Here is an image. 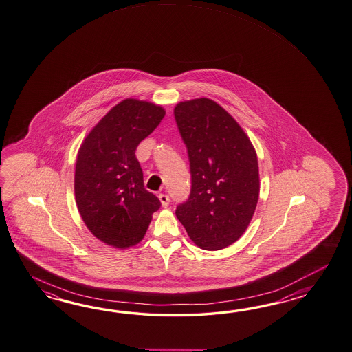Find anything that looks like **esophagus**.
I'll return each mask as SVG.
<instances>
[{
  "label": "esophagus",
  "mask_w": 352,
  "mask_h": 352,
  "mask_svg": "<svg viewBox=\"0 0 352 352\" xmlns=\"http://www.w3.org/2000/svg\"><path fill=\"white\" fill-rule=\"evenodd\" d=\"M159 201L163 207H168V204L170 202V198H169V195L162 193V195H159Z\"/></svg>",
  "instance_id": "obj_1"
}]
</instances>
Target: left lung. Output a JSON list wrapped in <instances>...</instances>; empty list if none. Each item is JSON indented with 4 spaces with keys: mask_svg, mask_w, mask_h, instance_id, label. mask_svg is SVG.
<instances>
[{
    "mask_svg": "<svg viewBox=\"0 0 352 352\" xmlns=\"http://www.w3.org/2000/svg\"><path fill=\"white\" fill-rule=\"evenodd\" d=\"M174 116L188 150L192 189L175 214L204 250L237 241L258 204L256 151L226 109L210 98L179 102Z\"/></svg>",
    "mask_w": 352,
    "mask_h": 352,
    "instance_id": "1",
    "label": "left lung"
}]
</instances>
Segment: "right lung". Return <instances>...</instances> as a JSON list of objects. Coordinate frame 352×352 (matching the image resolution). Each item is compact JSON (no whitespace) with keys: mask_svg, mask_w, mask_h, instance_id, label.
I'll return each mask as SVG.
<instances>
[{"mask_svg":"<svg viewBox=\"0 0 352 352\" xmlns=\"http://www.w3.org/2000/svg\"><path fill=\"white\" fill-rule=\"evenodd\" d=\"M165 116L151 102L126 98L101 118L77 155L74 193L80 217L102 243H140L160 201L144 187L135 150Z\"/></svg>","mask_w":352,"mask_h":352,"instance_id":"add662e5","label":"right lung"}]
</instances>
